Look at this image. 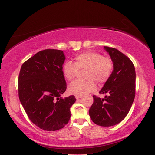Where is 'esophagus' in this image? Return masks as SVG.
<instances>
[{"instance_id": "esophagus-1", "label": "esophagus", "mask_w": 155, "mask_h": 155, "mask_svg": "<svg viewBox=\"0 0 155 155\" xmlns=\"http://www.w3.org/2000/svg\"><path fill=\"white\" fill-rule=\"evenodd\" d=\"M81 97L82 96H75V98H76V99L78 100V99H79V98H81Z\"/></svg>"}]
</instances>
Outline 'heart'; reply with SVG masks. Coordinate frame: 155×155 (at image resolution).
<instances>
[{
    "instance_id": "heart-1",
    "label": "heart",
    "mask_w": 155,
    "mask_h": 155,
    "mask_svg": "<svg viewBox=\"0 0 155 155\" xmlns=\"http://www.w3.org/2000/svg\"><path fill=\"white\" fill-rule=\"evenodd\" d=\"M87 69L84 81H74L68 87L69 94L75 96L91 93L96 90L97 83L103 84L109 79L113 70V63L110 59L93 51H87L77 55L74 62H66L62 66V73L66 79L71 81L77 76L78 70Z\"/></svg>"
}]
</instances>
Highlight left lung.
<instances>
[{
	"instance_id": "obj_1",
	"label": "left lung",
	"mask_w": 155,
	"mask_h": 155,
	"mask_svg": "<svg viewBox=\"0 0 155 155\" xmlns=\"http://www.w3.org/2000/svg\"><path fill=\"white\" fill-rule=\"evenodd\" d=\"M104 48L110 57L113 71L99 93L108 96L104 98L93 96L89 115L96 124L111 127L120 123L130 109L135 97L136 73L133 63L127 56L116 48Z\"/></svg>"
}]
</instances>
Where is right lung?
Instances as JSON below:
<instances>
[{"label":"right lung","mask_w":155,"mask_h":155,"mask_svg":"<svg viewBox=\"0 0 155 155\" xmlns=\"http://www.w3.org/2000/svg\"><path fill=\"white\" fill-rule=\"evenodd\" d=\"M63 51L46 49L22 65L18 77V97L28 117L36 126L47 131L63 128L71 118L76 98L61 97L67 89L62 73Z\"/></svg>","instance_id":"right-lung-1"}]
</instances>
